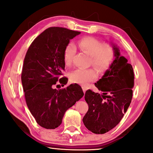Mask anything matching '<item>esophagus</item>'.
<instances>
[{
  "label": "esophagus",
  "instance_id": "1",
  "mask_svg": "<svg viewBox=\"0 0 153 153\" xmlns=\"http://www.w3.org/2000/svg\"><path fill=\"white\" fill-rule=\"evenodd\" d=\"M82 88L83 92H84V93H85V92H86V90H87V88H86V86H82Z\"/></svg>",
  "mask_w": 153,
  "mask_h": 153
}]
</instances>
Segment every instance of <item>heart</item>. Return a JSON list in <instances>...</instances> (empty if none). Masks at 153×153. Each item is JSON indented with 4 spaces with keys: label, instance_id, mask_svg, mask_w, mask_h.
I'll list each match as a JSON object with an SVG mask.
<instances>
[{
    "label": "heart",
    "instance_id": "heart-1",
    "mask_svg": "<svg viewBox=\"0 0 153 153\" xmlns=\"http://www.w3.org/2000/svg\"><path fill=\"white\" fill-rule=\"evenodd\" d=\"M78 46L91 56V64L100 73L106 71L115 60V52L110 45L103 43L92 37H85L79 40ZM76 48L73 43L66 47L64 60L67 65H70L76 54ZM69 78L74 83L86 85L97 78V73L93 69L78 68L70 73Z\"/></svg>",
    "mask_w": 153,
    "mask_h": 153
}]
</instances>
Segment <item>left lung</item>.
Segmentation results:
<instances>
[{
	"mask_svg": "<svg viewBox=\"0 0 153 153\" xmlns=\"http://www.w3.org/2000/svg\"><path fill=\"white\" fill-rule=\"evenodd\" d=\"M115 60L111 67L95 84L102 94L86 91L84 98L88 110L83 123L95 134L106 133L119 124L131 104L134 86V72L131 64L121 56L119 48L112 44Z\"/></svg>",
	"mask_w": 153,
	"mask_h": 153,
	"instance_id": "1",
	"label": "left lung"
}]
</instances>
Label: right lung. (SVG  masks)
<instances>
[{
  "instance_id": "add662e5",
  "label": "right lung",
  "mask_w": 153,
  "mask_h": 153,
  "mask_svg": "<svg viewBox=\"0 0 153 153\" xmlns=\"http://www.w3.org/2000/svg\"><path fill=\"white\" fill-rule=\"evenodd\" d=\"M80 33L63 27H49L31 43L24 60L21 74L27 105L36 122L45 128L55 129L62 124L66 111L83 97L78 84L54 88L57 82L64 86V52L71 39Z\"/></svg>"
}]
</instances>
